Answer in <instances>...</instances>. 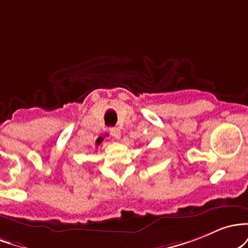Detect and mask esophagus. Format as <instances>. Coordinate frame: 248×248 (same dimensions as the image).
<instances>
[{"instance_id":"34e87169","label":"esophagus","mask_w":248,"mask_h":248,"mask_svg":"<svg viewBox=\"0 0 248 248\" xmlns=\"http://www.w3.org/2000/svg\"><path fill=\"white\" fill-rule=\"evenodd\" d=\"M110 135L116 139H119V137H121V130L118 127H110Z\"/></svg>"}]
</instances>
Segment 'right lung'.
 <instances>
[{
  "mask_svg": "<svg viewBox=\"0 0 248 248\" xmlns=\"http://www.w3.org/2000/svg\"><path fill=\"white\" fill-rule=\"evenodd\" d=\"M103 139H104L103 137H98V138H97V140H96V145H97V146L101 145L102 141H103Z\"/></svg>",
  "mask_w": 248,
  "mask_h": 248,
  "instance_id": "1",
  "label": "right lung"
}]
</instances>
